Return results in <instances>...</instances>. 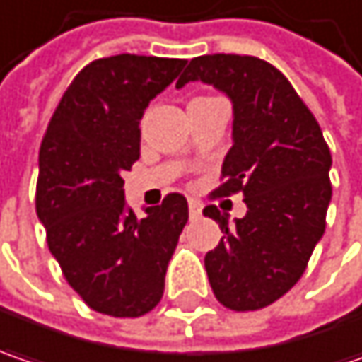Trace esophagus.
<instances>
[{"label":"esophagus","instance_id":"esophagus-1","mask_svg":"<svg viewBox=\"0 0 362 362\" xmlns=\"http://www.w3.org/2000/svg\"><path fill=\"white\" fill-rule=\"evenodd\" d=\"M188 211H190V219H197V217H201L202 202L197 201V199H190V201H188Z\"/></svg>","mask_w":362,"mask_h":362}]
</instances>
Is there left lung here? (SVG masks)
<instances>
[{
  "label": "left lung",
  "instance_id": "8db88e82",
  "mask_svg": "<svg viewBox=\"0 0 362 362\" xmlns=\"http://www.w3.org/2000/svg\"><path fill=\"white\" fill-rule=\"evenodd\" d=\"M201 79L233 102V145L225 156L213 199L242 192L244 219L227 223L215 204L223 238L204 256L217 301L256 311L281 299L303 276L324 235L332 199V156L315 117L274 65L250 54L194 57L176 88Z\"/></svg>",
  "mask_w": 362,
  "mask_h": 362
}]
</instances>
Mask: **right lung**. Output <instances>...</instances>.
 <instances>
[{
  "mask_svg": "<svg viewBox=\"0 0 362 362\" xmlns=\"http://www.w3.org/2000/svg\"><path fill=\"white\" fill-rule=\"evenodd\" d=\"M184 59L115 54L75 75L38 153L36 215L69 287L94 311L141 317L163 295L168 262L188 221L170 192L139 219L120 178L139 160V120Z\"/></svg>",
  "mask_w": 362,
  "mask_h": 362,
  "instance_id": "1",
  "label": "right lung"
}]
</instances>
